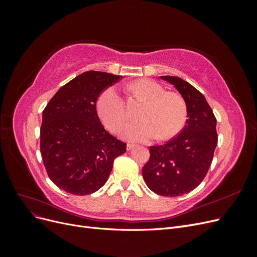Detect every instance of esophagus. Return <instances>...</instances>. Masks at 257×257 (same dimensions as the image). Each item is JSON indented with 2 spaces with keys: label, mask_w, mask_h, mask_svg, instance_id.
I'll return each instance as SVG.
<instances>
[{
  "label": "esophagus",
  "mask_w": 257,
  "mask_h": 257,
  "mask_svg": "<svg viewBox=\"0 0 257 257\" xmlns=\"http://www.w3.org/2000/svg\"><path fill=\"white\" fill-rule=\"evenodd\" d=\"M134 147H135L134 144H127V145H126V149H127V150H131V149H133Z\"/></svg>",
  "instance_id": "34e87169"
}]
</instances>
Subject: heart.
Masks as SVG:
<instances>
[{
  "mask_svg": "<svg viewBox=\"0 0 257 257\" xmlns=\"http://www.w3.org/2000/svg\"><path fill=\"white\" fill-rule=\"evenodd\" d=\"M130 90L147 104L141 113L143 121L128 124L122 133L124 138L131 142H147L155 137L168 141L180 133L188 119V105L181 94L168 92L151 79H138L130 85ZM97 112L112 133H119L127 120L125 102L113 87L99 95Z\"/></svg>",
  "mask_w": 257,
  "mask_h": 257,
  "instance_id": "b5f03b06",
  "label": "heart"
}]
</instances>
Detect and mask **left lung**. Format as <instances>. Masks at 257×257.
<instances>
[{"mask_svg": "<svg viewBox=\"0 0 257 257\" xmlns=\"http://www.w3.org/2000/svg\"><path fill=\"white\" fill-rule=\"evenodd\" d=\"M174 84L188 105L186 125L165 145L150 147L143 177L151 191L176 197L194 190L204 180L217 145L216 119L205 96L176 76H161Z\"/></svg>", "mask_w": 257, "mask_h": 257, "instance_id": "1", "label": "left lung"}]
</instances>
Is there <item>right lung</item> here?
Segmentation results:
<instances>
[{
    "instance_id": "right-lung-1",
    "label": "right lung",
    "mask_w": 257,
    "mask_h": 257,
    "mask_svg": "<svg viewBox=\"0 0 257 257\" xmlns=\"http://www.w3.org/2000/svg\"><path fill=\"white\" fill-rule=\"evenodd\" d=\"M103 72H85L64 84L43 111L41 153L51 181L74 195H89L109 177L113 161L126 144L104 128L96 111L104 90L121 79Z\"/></svg>"
}]
</instances>
